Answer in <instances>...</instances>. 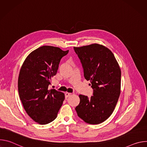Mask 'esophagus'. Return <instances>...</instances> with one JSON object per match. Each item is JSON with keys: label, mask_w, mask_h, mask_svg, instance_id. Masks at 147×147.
<instances>
[{"label": "esophagus", "mask_w": 147, "mask_h": 147, "mask_svg": "<svg viewBox=\"0 0 147 147\" xmlns=\"http://www.w3.org/2000/svg\"><path fill=\"white\" fill-rule=\"evenodd\" d=\"M71 93H69V92H66L65 93V98H68L70 95H71Z\"/></svg>", "instance_id": "34e87169"}]
</instances>
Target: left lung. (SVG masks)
Segmentation results:
<instances>
[{
    "label": "left lung",
    "mask_w": 147,
    "mask_h": 147,
    "mask_svg": "<svg viewBox=\"0 0 147 147\" xmlns=\"http://www.w3.org/2000/svg\"><path fill=\"white\" fill-rule=\"evenodd\" d=\"M85 78L93 89L91 98L80 95L75 109L79 117L91 124L106 120L113 113L120 94L121 71L113 53L103 45L94 44L74 47Z\"/></svg>",
    "instance_id": "8db88e82"
}]
</instances>
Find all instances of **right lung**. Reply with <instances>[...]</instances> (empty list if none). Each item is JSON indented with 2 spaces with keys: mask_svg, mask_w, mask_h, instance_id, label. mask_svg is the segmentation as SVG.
Returning a JSON list of instances; mask_svg holds the SVG:
<instances>
[{
  "mask_svg": "<svg viewBox=\"0 0 147 147\" xmlns=\"http://www.w3.org/2000/svg\"><path fill=\"white\" fill-rule=\"evenodd\" d=\"M69 53L59 48L43 46L32 52L20 71L18 91L27 113L35 122L47 124L53 121L65 99V94L49 89L61 59Z\"/></svg>",
  "mask_w": 147,
  "mask_h": 147,
  "instance_id": "right-lung-1",
  "label": "right lung"
}]
</instances>
